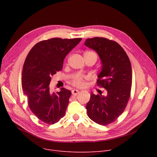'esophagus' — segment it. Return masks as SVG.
I'll return each mask as SVG.
<instances>
[{
    "instance_id": "1",
    "label": "esophagus",
    "mask_w": 157,
    "mask_h": 157,
    "mask_svg": "<svg viewBox=\"0 0 157 157\" xmlns=\"http://www.w3.org/2000/svg\"><path fill=\"white\" fill-rule=\"evenodd\" d=\"M79 90H78L77 89H74V90H72V94L74 95H77V94H79Z\"/></svg>"
}]
</instances>
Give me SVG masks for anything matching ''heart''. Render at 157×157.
I'll return each mask as SVG.
<instances>
[{
    "label": "heart",
    "instance_id": "b5f03b06",
    "mask_svg": "<svg viewBox=\"0 0 157 157\" xmlns=\"http://www.w3.org/2000/svg\"><path fill=\"white\" fill-rule=\"evenodd\" d=\"M92 55L95 56L97 58V55L95 53L92 52H86L84 53V55ZM73 83L74 85H76L77 86H83L85 85L84 83V79L83 77H78L74 81Z\"/></svg>",
    "mask_w": 157,
    "mask_h": 157
}]
</instances>
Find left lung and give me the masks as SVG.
I'll use <instances>...</instances> for the list:
<instances>
[{
  "label": "left lung",
  "mask_w": 157,
  "mask_h": 157,
  "mask_svg": "<svg viewBox=\"0 0 157 157\" xmlns=\"http://www.w3.org/2000/svg\"><path fill=\"white\" fill-rule=\"evenodd\" d=\"M84 44L97 52L101 62L97 85L107 90V95L90 94L86 104L88 117L102 125L113 122L125 110L132 86V67L122 47L104 37L87 39Z\"/></svg>",
  "instance_id": "1"
}]
</instances>
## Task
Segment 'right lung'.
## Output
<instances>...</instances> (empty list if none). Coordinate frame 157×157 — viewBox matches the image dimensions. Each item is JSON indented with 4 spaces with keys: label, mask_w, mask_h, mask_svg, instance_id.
Returning <instances> with one entry per match:
<instances>
[{
    "label": "right lung",
    "mask_w": 157,
    "mask_h": 157,
    "mask_svg": "<svg viewBox=\"0 0 157 157\" xmlns=\"http://www.w3.org/2000/svg\"><path fill=\"white\" fill-rule=\"evenodd\" d=\"M81 40L53 38L37 43L24 62L21 85L32 112L44 123L54 124L65 113L71 92L65 88L52 92L51 77L63 67L65 57Z\"/></svg>",
    "instance_id": "obj_1"
}]
</instances>
